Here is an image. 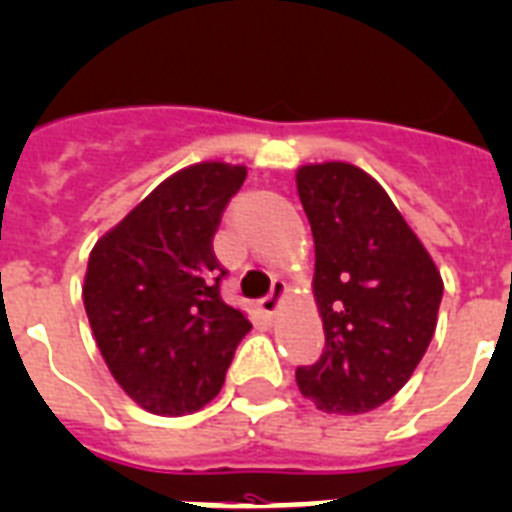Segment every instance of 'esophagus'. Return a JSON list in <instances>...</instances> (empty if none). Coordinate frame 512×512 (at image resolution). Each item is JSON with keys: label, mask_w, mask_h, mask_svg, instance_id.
I'll use <instances>...</instances> for the list:
<instances>
[{"label": "esophagus", "mask_w": 512, "mask_h": 512, "mask_svg": "<svg viewBox=\"0 0 512 512\" xmlns=\"http://www.w3.org/2000/svg\"><path fill=\"white\" fill-rule=\"evenodd\" d=\"M285 293H287L285 282L274 280L272 282V293H269V295H266V298H261V301H259L261 311H264L266 316L277 314V311H280V306H282V298H285Z\"/></svg>", "instance_id": "esophagus-1"}]
</instances>
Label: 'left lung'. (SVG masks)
I'll return each instance as SVG.
<instances>
[{"label": "left lung", "mask_w": 512, "mask_h": 512, "mask_svg": "<svg viewBox=\"0 0 512 512\" xmlns=\"http://www.w3.org/2000/svg\"><path fill=\"white\" fill-rule=\"evenodd\" d=\"M295 185L314 235L324 353L298 366L324 413H369L395 395L437 329L442 277L387 190L348 162L303 164Z\"/></svg>", "instance_id": "obj_1"}]
</instances>
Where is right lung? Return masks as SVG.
<instances>
[{"label": "right lung", "instance_id": "right-lung-1", "mask_svg": "<svg viewBox=\"0 0 512 512\" xmlns=\"http://www.w3.org/2000/svg\"><path fill=\"white\" fill-rule=\"evenodd\" d=\"M243 180V164H190L156 185L88 256V324L112 377L143 411L204 408L251 332L246 314L219 295L227 272L211 246Z\"/></svg>", "mask_w": 512, "mask_h": 512}]
</instances>
